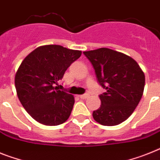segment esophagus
Returning <instances> with one entry per match:
<instances>
[{
    "label": "esophagus",
    "mask_w": 160,
    "mask_h": 160,
    "mask_svg": "<svg viewBox=\"0 0 160 160\" xmlns=\"http://www.w3.org/2000/svg\"><path fill=\"white\" fill-rule=\"evenodd\" d=\"M88 97H89V95H88V93H85V94L80 95V98H81V99H86V98H88Z\"/></svg>",
    "instance_id": "obj_1"
}]
</instances>
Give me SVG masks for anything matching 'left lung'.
Masks as SVG:
<instances>
[{"label": "left lung", "instance_id": "left-lung-1", "mask_svg": "<svg viewBox=\"0 0 160 160\" xmlns=\"http://www.w3.org/2000/svg\"><path fill=\"white\" fill-rule=\"evenodd\" d=\"M84 54L94 68L98 83L107 89L99 96L100 107L92 112L94 120L105 126L125 121L143 94V71L133 58L108 48L84 51Z\"/></svg>", "mask_w": 160, "mask_h": 160}]
</instances>
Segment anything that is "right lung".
<instances>
[{"instance_id": "1", "label": "right lung", "mask_w": 160, "mask_h": 160, "mask_svg": "<svg viewBox=\"0 0 160 160\" xmlns=\"http://www.w3.org/2000/svg\"><path fill=\"white\" fill-rule=\"evenodd\" d=\"M81 53L61 45H42L21 62L14 77L16 92L24 109L35 120L48 126L68 120L75 98L54 84Z\"/></svg>"}]
</instances>
